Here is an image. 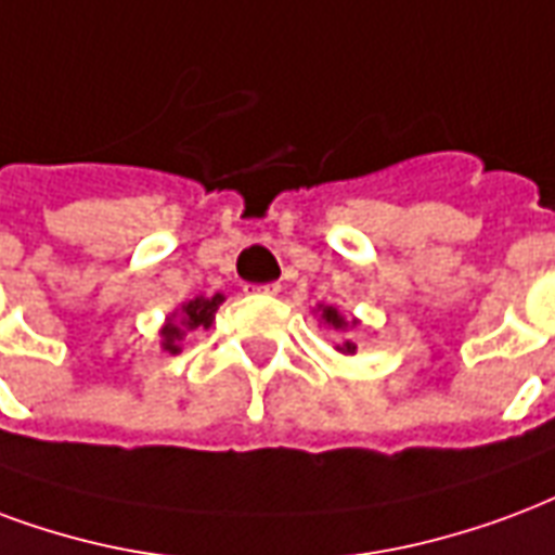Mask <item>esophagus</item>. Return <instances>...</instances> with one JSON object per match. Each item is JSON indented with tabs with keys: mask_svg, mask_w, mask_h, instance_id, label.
<instances>
[{
	"mask_svg": "<svg viewBox=\"0 0 555 555\" xmlns=\"http://www.w3.org/2000/svg\"><path fill=\"white\" fill-rule=\"evenodd\" d=\"M246 294H261V297H273L279 294V285H246Z\"/></svg>",
	"mask_w": 555,
	"mask_h": 555,
	"instance_id": "1",
	"label": "esophagus"
}]
</instances>
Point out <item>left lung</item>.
<instances>
[{"mask_svg": "<svg viewBox=\"0 0 555 555\" xmlns=\"http://www.w3.org/2000/svg\"><path fill=\"white\" fill-rule=\"evenodd\" d=\"M311 311H314V318H318V323L323 330H332L338 335L335 350H338L340 356H356V350H359V338H356V335H359L361 330V320L347 318V314H340L338 306H326V302H318Z\"/></svg>", "mask_w": 555, "mask_h": 555, "instance_id": "obj_1", "label": "left lung"}]
</instances>
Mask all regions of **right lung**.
<instances>
[{
  "label": "right lung",
  "mask_w": 555,
  "mask_h": 555,
  "mask_svg": "<svg viewBox=\"0 0 555 555\" xmlns=\"http://www.w3.org/2000/svg\"><path fill=\"white\" fill-rule=\"evenodd\" d=\"M223 294H215V297H194L176 306L167 318H164L162 330H158V344H162L164 352H182V340L188 338V332L194 330H211L215 323L217 309L223 306Z\"/></svg>",
  "instance_id": "right-lung-1"
}]
</instances>
